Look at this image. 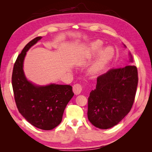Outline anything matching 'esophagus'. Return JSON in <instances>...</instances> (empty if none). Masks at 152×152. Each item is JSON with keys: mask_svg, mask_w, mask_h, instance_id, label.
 I'll list each match as a JSON object with an SVG mask.
<instances>
[{"mask_svg": "<svg viewBox=\"0 0 152 152\" xmlns=\"http://www.w3.org/2000/svg\"><path fill=\"white\" fill-rule=\"evenodd\" d=\"M82 86L80 84H75L73 86V91L75 94H79L82 91Z\"/></svg>", "mask_w": 152, "mask_h": 152, "instance_id": "esophagus-1", "label": "esophagus"}]
</instances>
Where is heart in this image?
Listing matches in <instances>:
<instances>
[{"instance_id": "heart-1", "label": "heart", "mask_w": 152, "mask_h": 152, "mask_svg": "<svg viewBox=\"0 0 152 152\" xmlns=\"http://www.w3.org/2000/svg\"><path fill=\"white\" fill-rule=\"evenodd\" d=\"M102 42L101 40H96L91 45V47L88 50L89 56H93L97 54L102 49ZM114 51L112 48H107L102 50L98 55L96 61L93 63L90 68V72L92 73H98L102 71L104 67L107 65L108 62L111 60L113 56Z\"/></svg>"}]
</instances>
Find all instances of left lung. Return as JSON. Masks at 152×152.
Masks as SVG:
<instances>
[{
    "label": "left lung",
    "mask_w": 152,
    "mask_h": 152,
    "mask_svg": "<svg viewBox=\"0 0 152 152\" xmlns=\"http://www.w3.org/2000/svg\"><path fill=\"white\" fill-rule=\"evenodd\" d=\"M137 82L134 65L112 68L99 75L96 89L91 91L88 98L87 117L90 122L101 129L116 126L130 112Z\"/></svg>",
    "instance_id": "left-lung-1"
}]
</instances>
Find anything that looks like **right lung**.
<instances>
[{"mask_svg":"<svg viewBox=\"0 0 152 152\" xmlns=\"http://www.w3.org/2000/svg\"><path fill=\"white\" fill-rule=\"evenodd\" d=\"M41 38L31 40L18 55L13 67L12 86L16 107L22 116L32 126L48 131L61 123L64 110L74 93L70 85L39 86L26 79L23 69L24 58Z\"/></svg>","mask_w":152,"mask_h":152,"instance_id":"add662e5","label":"right lung"}]
</instances>
